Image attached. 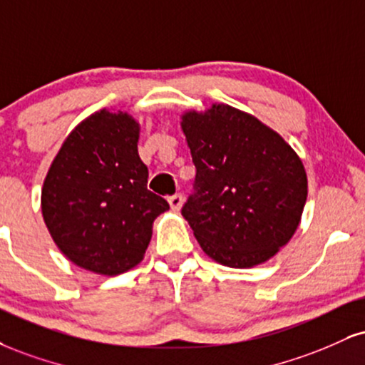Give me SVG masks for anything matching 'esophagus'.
Returning <instances> with one entry per match:
<instances>
[{"mask_svg":"<svg viewBox=\"0 0 365 365\" xmlns=\"http://www.w3.org/2000/svg\"><path fill=\"white\" fill-rule=\"evenodd\" d=\"M168 204H170L171 210H175V212H177V210L182 209V204H183V197L180 195V194H175V195H171L170 199H168Z\"/></svg>","mask_w":365,"mask_h":365,"instance_id":"obj_1","label":"esophagus"}]
</instances>
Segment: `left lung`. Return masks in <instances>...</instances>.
<instances>
[{
	"label": "left lung",
	"instance_id": "obj_1",
	"mask_svg": "<svg viewBox=\"0 0 365 365\" xmlns=\"http://www.w3.org/2000/svg\"><path fill=\"white\" fill-rule=\"evenodd\" d=\"M195 194L182 216L207 257L252 269L287 245L301 222L308 177L297 153L252 113L226 103L182 113Z\"/></svg>",
	"mask_w": 365,
	"mask_h": 365
}]
</instances>
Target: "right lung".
<instances>
[{
    "instance_id": "obj_1",
    "label": "right lung",
    "mask_w": 365,
    "mask_h": 365,
    "mask_svg": "<svg viewBox=\"0 0 365 365\" xmlns=\"http://www.w3.org/2000/svg\"><path fill=\"white\" fill-rule=\"evenodd\" d=\"M139 133L127 112L91 113L64 139L43 180L41 207L51 238L93 274L113 277L139 265L153 222L170 209L148 190Z\"/></svg>"
}]
</instances>
